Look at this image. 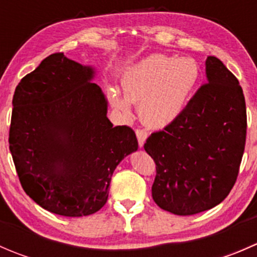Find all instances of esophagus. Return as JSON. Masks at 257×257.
<instances>
[{"mask_svg":"<svg viewBox=\"0 0 257 257\" xmlns=\"http://www.w3.org/2000/svg\"><path fill=\"white\" fill-rule=\"evenodd\" d=\"M136 134H137V138H138V143H139V147H143L145 141H147L148 138V133L143 129H137L136 131Z\"/></svg>","mask_w":257,"mask_h":257,"instance_id":"esophagus-1","label":"esophagus"}]
</instances>
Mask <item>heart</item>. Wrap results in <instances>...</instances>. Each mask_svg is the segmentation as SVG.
<instances>
[{
    "mask_svg": "<svg viewBox=\"0 0 257 257\" xmlns=\"http://www.w3.org/2000/svg\"><path fill=\"white\" fill-rule=\"evenodd\" d=\"M199 76L194 59L153 54L124 72V95L110 89V103L123 116H131V103L139 104L142 120L153 128H163L184 112Z\"/></svg>",
    "mask_w": 257,
    "mask_h": 257,
    "instance_id": "1",
    "label": "heart"
}]
</instances>
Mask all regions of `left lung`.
<instances>
[{"mask_svg": "<svg viewBox=\"0 0 257 257\" xmlns=\"http://www.w3.org/2000/svg\"><path fill=\"white\" fill-rule=\"evenodd\" d=\"M206 83L184 112L147 139L157 165L152 195L175 215L221 203L236 181L246 142V105L236 77L216 57L205 62Z\"/></svg>", "mask_w": 257, "mask_h": 257, "instance_id": "1", "label": "left lung"}]
</instances>
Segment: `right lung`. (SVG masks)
I'll return each instance as SVG.
<instances>
[{"instance_id": "1", "label": "right lung", "mask_w": 257, "mask_h": 257, "mask_svg": "<svg viewBox=\"0 0 257 257\" xmlns=\"http://www.w3.org/2000/svg\"><path fill=\"white\" fill-rule=\"evenodd\" d=\"M94 69L53 53L18 83L10 150L21 185L43 209L79 217L104 206L116 165L138 149L136 133L113 126Z\"/></svg>"}]
</instances>
